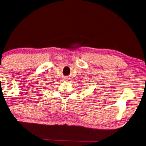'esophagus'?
<instances>
[{"label":"esophagus","mask_w":146,"mask_h":146,"mask_svg":"<svg viewBox=\"0 0 146 146\" xmlns=\"http://www.w3.org/2000/svg\"><path fill=\"white\" fill-rule=\"evenodd\" d=\"M65 80H68V78H65Z\"/></svg>","instance_id":"1"}]
</instances>
